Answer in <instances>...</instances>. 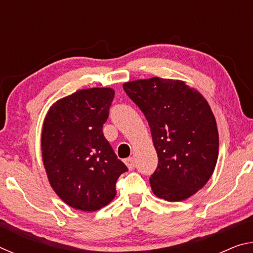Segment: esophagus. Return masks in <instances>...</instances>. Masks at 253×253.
<instances>
[{"instance_id":"obj_1","label":"esophagus","mask_w":253,"mask_h":253,"mask_svg":"<svg viewBox=\"0 0 253 253\" xmlns=\"http://www.w3.org/2000/svg\"><path fill=\"white\" fill-rule=\"evenodd\" d=\"M125 163H126L127 168L129 169L130 170L134 169V166H135V160H134V158L128 157V158H126V160H125Z\"/></svg>"}]
</instances>
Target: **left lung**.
Here are the masks:
<instances>
[{
  "instance_id": "obj_1",
  "label": "left lung",
  "mask_w": 253,
  "mask_h": 253,
  "mask_svg": "<svg viewBox=\"0 0 253 253\" xmlns=\"http://www.w3.org/2000/svg\"><path fill=\"white\" fill-rule=\"evenodd\" d=\"M151 128L158 164L151 177L158 198L179 202L211 177L219 155L216 122L208 101L178 80L151 78L124 84Z\"/></svg>"
}]
</instances>
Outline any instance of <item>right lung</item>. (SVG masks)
Wrapping results in <instances>:
<instances>
[{"label":"right lung","instance_id":"1","mask_svg":"<svg viewBox=\"0 0 253 253\" xmlns=\"http://www.w3.org/2000/svg\"><path fill=\"white\" fill-rule=\"evenodd\" d=\"M115 91H76L51 107L42 128V158L59 198L81 211H97L116 195V182L127 166L105 138Z\"/></svg>","mask_w":253,"mask_h":253}]
</instances>
